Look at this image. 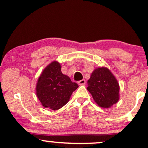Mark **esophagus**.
<instances>
[{
	"label": "esophagus",
	"mask_w": 148,
	"mask_h": 148,
	"mask_svg": "<svg viewBox=\"0 0 148 148\" xmlns=\"http://www.w3.org/2000/svg\"><path fill=\"white\" fill-rule=\"evenodd\" d=\"M78 84L80 85V86H83V85L86 84V80L85 79H82L78 82Z\"/></svg>",
	"instance_id": "34e87169"
}]
</instances>
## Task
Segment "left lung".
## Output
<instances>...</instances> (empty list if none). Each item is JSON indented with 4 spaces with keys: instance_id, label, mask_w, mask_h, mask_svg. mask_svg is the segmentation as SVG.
Returning <instances> with one entry per match:
<instances>
[{
    "instance_id": "1",
    "label": "left lung",
    "mask_w": 148,
    "mask_h": 148,
    "mask_svg": "<svg viewBox=\"0 0 148 148\" xmlns=\"http://www.w3.org/2000/svg\"><path fill=\"white\" fill-rule=\"evenodd\" d=\"M88 90L99 106L110 108L119 99L118 82L108 69H95L88 81Z\"/></svg>"
}]
</instances>
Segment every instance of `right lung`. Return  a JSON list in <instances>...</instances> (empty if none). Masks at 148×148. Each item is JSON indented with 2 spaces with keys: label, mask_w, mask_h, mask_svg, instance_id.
Instances as JSON below:
<instances>
[{
  "label": "right lung",
  "mask_w": 148,
  "mask_h": 148,
  "mask_svg": "<svg viewBox=\"0 0 148 148\" xmlns=\"http://www.w3.org/2000/svg\"><path fill=\"white\" fill-rule=\"evenodd\" d=\"M68 76L61 72V66L54 61L44 69L38 79L36 94L42 106L56 110L64 106L78 88Z\"/></svg>",
  "instance_id": "1"
}]
</instances>
